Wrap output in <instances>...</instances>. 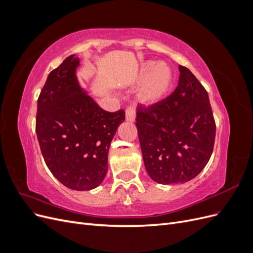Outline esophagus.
Wrapping results in <instances>:
<instances>
[{"label": "esophagus", "instance_id": "1", "mask_svg": "<svg viewBox=\"0 0 253 253\" xmlns=\"http://www.w3.org/2000/svg\"><path fill=\"white\" fill-rule=\"evenodd\" d=\"M126 118L128 122H134L136 119V114L134 108H128L126 111Z\"/></svg>", "mask_w": 253, "mask_h": 253}]
</instances>
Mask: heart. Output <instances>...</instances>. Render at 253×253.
<instances>
[{"label":"heart","instance_id":"obj_1","mask_svg":"<svg viewBox=\"0 0 253 253\" xmlns=\"http://www.w3.org/2000/svg\"><path fill=\"white\" fill-rule=\"evenodd\" d=\"M173 80V71L167 63L145 61L141 64L135 79L137 84L142 83L138 93L139 101L144 105L160 102L169 93Z\"/></svg>","mask_w":253,"mask_h":253}]
</instances>
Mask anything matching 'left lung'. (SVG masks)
<instances>
[{
    "label": "left lung",
    "mask_w": 253,
    "mask_h": 253,
    "mask_svg": "<svg viewBox=\"0 0 253 253\" xmlns=\"http://www.w3.org/2000/svg\"><path fill=\"white\" fill-rule=\"evenodd\" d=\"M178 70L174 93L137 113L145 170L160 185L193 179L208 164L215 139L208 93L187 67Z\"/></svg>",
    "instance_id": "1"
}]
</instances>
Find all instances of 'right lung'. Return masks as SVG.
<instances>
[{
    "mask_svg": "<svg viewBox=\"0 0 253 253\" xmlns=\"http://www.w3.org/2000/svg\"><path fill=\"white\" fill-rule=\"evenodd\" d=\"M80 59L67 57L51 71L38 99L36 132L51 174L65 187L97 188L108 172V155L125 111L102 110L81 86Z\"/></svg>",
    "mask_w": 253,
    "mask_h": 253,
    "instance_id": "obj_1",
    "label": "right lung"
}]
</instances>
